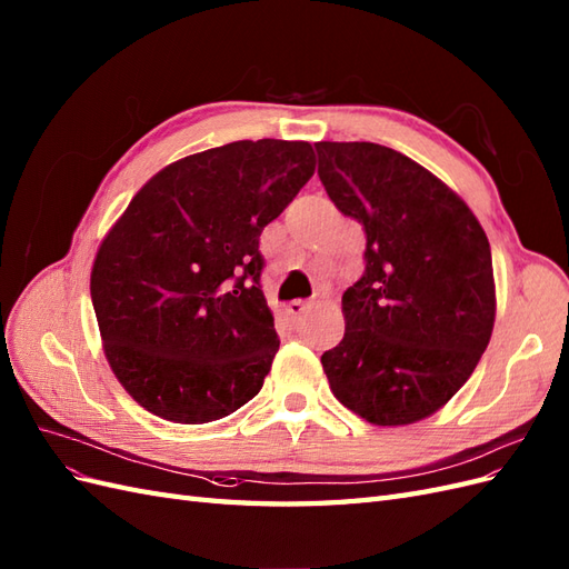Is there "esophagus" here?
I'll list each match as a JSON object with an SVG mask.
<instances>
[{
    "label": "esophagus",
    "instance_id": "obj_1",
    "mask_svg": "<svg viewBox=\"0 0 569 569\" xmlns=\"http://www.w3.org/2000/svg\"><path fill=\"white\" fill-rule=\"evenodd\" d=\"M306 309H309V303L301 301V299L289 301V303H287V316H289V318H299Z\"/></svg>",
    "mask_w": 569,
    "mask_h": 569
}]
</instances>
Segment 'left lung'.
Returning a JSON list of instances; mask_svg holds the SVG:
<instances>
[{
  "mask_svg": "<svg viewBox=\"0 0 569 569\" xmlns=\"http://www.w3.org/2000/svg\"><path fill=\"white\" fill-rule=\"evenodd\" d=\"M318 177L366 229V272L342 295L345 337L320 357L332 395L373 426L442 409L496 322L488 237L471 208L392 148L320 141Z\"/></svg>",
  "mask_w": 569,
  "mask_h": 569,
  "instance_id": "obj_1",
  "label": "left lung"
}]
</instances>
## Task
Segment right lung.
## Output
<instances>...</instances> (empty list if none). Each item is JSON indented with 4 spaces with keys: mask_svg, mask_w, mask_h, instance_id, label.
I'll use <instances>...</instances> for the list:
<instances>
[{
    "mask_svg": "<svg viewBox=\"0 0 569 569\" xmlns=\"http://www.w3.org/2000/svg\"><path fill=\"white\" fill-rule=\"evenodd\" d=\"M316 172L306 141H237L150 177L90 270L102 351L138 405L208 423L258 395L278 355L258 239Z\"/></svg>",
    "mask_w": 569,
    "mask_h": 569,
    "instance_id": "1",
    "label": "right lung"
}]
</instances>
